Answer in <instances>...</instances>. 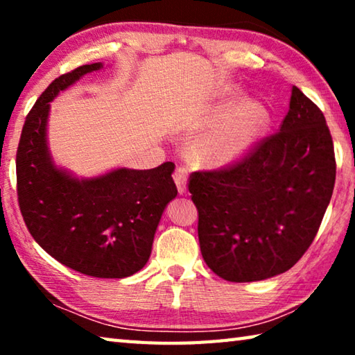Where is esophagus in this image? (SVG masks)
Here are the masks:
<instances>
[{
  "mask_svg": "<svg viewBox=\"0 0 355 355\" xmlns=\"http://www.w3.org/2000/svg\"><path fill=\"white\" fill-rule=\"evenodd\" d=\"M173 180H175V184L180 194L186 192V184H188V171H186L184 167L182 166L177 167L175 172H173Z\"/></svg>",
  "mask_w": 355,
  "mask_h": 355,
  "instance_id": "1",
  "label": "esophagus"
}]
</instances>
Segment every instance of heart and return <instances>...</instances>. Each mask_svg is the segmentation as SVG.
Wrapping results in <instances>:
<instances>
[{
  "label": "heart",
  "instance_id": "1",
  "mask_svg": "<svg viewBox=\"0 0 355 355\" xmlns=\"http://www.w3.org/2000/svg\"><path fill=\"white\" fill-rule=\"evenodd\" d=\"M232 101L225 103V107ZM271 123L268 106L257 100H245L228 112L219 114V122L196 144L200 159L227 164L244 156L257 146Z\"/></svg>",
  "mask_w": 355,
  "mask_h": 355
}]
</instances>
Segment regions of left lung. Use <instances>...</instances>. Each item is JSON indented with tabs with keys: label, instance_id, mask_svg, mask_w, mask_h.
<instances>
[{
	"label": "left lung",
	"instance_id": "1",
	"mask_svg": "<svg viewBox=\"0 0 355 355\" xmlns=\"http://www.w3.org/2000/svg\"><path fill=\"white\" fill-rule=\"evenodd\" d=\"M329 127L313 101L293 86L275 135L236 164L191 173L200 252L228 282H257L288 271L318 233L335 184Z\"/></svg>",
	"mask_w": 355,
	"mask_h": 355
}]
</instances>
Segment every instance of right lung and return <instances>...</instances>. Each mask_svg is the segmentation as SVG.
Masks as SVG:
<instances>
[{"mask_svg":"<svg viewBox=\"0 0 355 355\" xmlns=\"http://www.w3.org/2000/svg\"><path fill=\"white\" fill-rule=\"evenodd\" d=\"M101 67L87 64L61 75L35 101L17 150V194L23 220L46 254L81 274L123 279L148 261L161 216L177 197L175 164L120 167L81 180L55 166L46 144L50 101Z\"/></svg>","mask_w":355,"mask_h":355,"instance_id":"obj_1","label":"right lung"}]
</instances>
